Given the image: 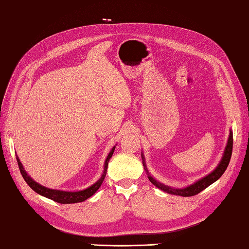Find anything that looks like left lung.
<instances>
[{"mask_svg":"<svg viewBox=\"0 0 249 249\" xmlns=\"http://www.w3.org/2000/svg\"><path fill=\"white\" fill-rule=\"evenodd\" d=\"M232 147H233V133L230 130V134H229V138H228V142H227L226 148L224 151V155H222L221 160L219 163H218V165L215 167V170L212 171L211 173L207 174L206 176L202 177V178H200L199 180H196V182H194V184L185 187V188H174V187H170V186L164 185V184H162V182L158 181L149 174L148 170H147V166L145 163V157H144L143 153H142V160H143V165H144L146 173H147V175H148V179L151 181V184L157 187V188L166 192V194H170V195L180 196H192L200 194L202 190L207 188V187L212 185L213 182H215L217 179H219L221 175L225 173V171L227 170L228 165H229V162L231 159Z\"/></svg>","mask_w":249,"mask_h":249,"instance_id":"obj_1","label":"left lung"}]
</instances>
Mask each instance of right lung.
Returning a JSON list of instances; mask_svg holds the SVG:
<instances>
[{"mask_svg":"<svg viewBox=\"0 0 249 249\" xmlns=\"http://www.w3.org/2000/svg\"><path fill=\"white\" fill-rule=\"evenodd\" d=\"M115 147L114 146L113 148L110 149L109 154L107 155L104 162V169H103V173L101 175L100 178L96 180L93 185H91L90 187L83 190H79V191H63V190H57V189H50L47 188V187L39 185L38 182L35 181L31 176H30L27 172H25L24 167L22 165L21 162H20L19 157L16 156V159L18 162V166H19V170H20V173H21L23 179L25 180V182L31 187V188L36 192V194L43 196L45 197H48V199L53 200L54 202H58L61 203V204H73V203H78V202H84L85 200L89 199L91 196H93L98 189L102 185V182L105 178V175H106V172H107V166H108V162L109 159L111 158V156L114 154V150H115Z\"/></svg>","mask_w":249,"mask_h":249,"instance_id":"right-lung-1","label":"right lung"}]
</instances>
